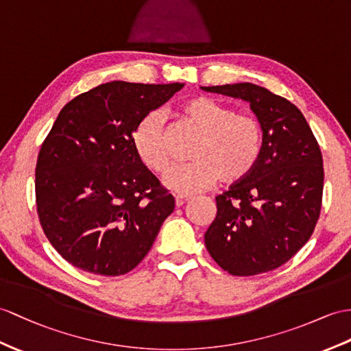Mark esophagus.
<instances>
[{"label": "esophagus", "mask_w": 351, "mask_h": 351, "mask_svg": "<svg viewBox=\"0 0 351 351\" xmlns=\"http://www.w3.org/2000/svg\"><path fill=\"white\" fill-rule=\"evenodd\" d=\"M191 199V196H186V195H176V205L177 207H182L187 201Z\"/></svg>", "instance_id": "esophagus-1"}]
</instances>
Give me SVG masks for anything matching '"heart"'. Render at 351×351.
<instances>
[{
  "label": "heart",
  "instance_id": "1",
  "mask_svg": "<svg viewBox=\"0 0 351 351\" xmlns=\"http://www.w3.org/2000/svg\"><path fill=\"white\" fill-rule=\"evenodd\" d=\"M178 116L199 134L191 150L192 162L176 167L165 178L171 191L195 193L219 178L235 183L249 176L263 152V128L256 116L237 113L232 106L210 97H195L178 107ZM132 143L141 162L155 174L171 167V149L164 121L152 111L132 132Z\"/></svg>",
  "mask_w": 351,
  "mask_h": 351
}]
</instances>
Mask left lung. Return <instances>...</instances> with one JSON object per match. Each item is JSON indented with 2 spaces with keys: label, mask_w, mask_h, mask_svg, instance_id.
Instances as JSON below:
<instances>
[{
  "label": "left lung",
  "mask_w": 351,
  "mask_h": 351,
  "mask_svg": "<svg viewBox=\"0 0 351 351\" xmlns=\"http://www.w3.org/2000/svg\"><path fill=\"white\" fill-rule=\"evenodd\" d=\"M202 89L249 101L265 135L256 168L216 196L217 216L205 247L232 276L272 271L301 250L319 220L324 178L319 143L299 108L268 89L252 83Z\"/></svg>",
  "instance_id": "1"
}]
</instances>
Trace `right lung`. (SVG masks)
<instances>
[{"instance_id":"add662e5","label":"right lung","mask_w":351,"mask_h":351,"mask_svg":"<svg viewBox=\"0 0 351 351\" xmlns=\"http://www.w3.org/2000/svg\"><path fill=\"white\" fill-rule=\"evenodd\" d=\"M183 86L110 82L58 114L38 153L36 201L47 240L75 268L107 277L132 271L174 211L132 132Z\"/></svg>"}]
</instances>
